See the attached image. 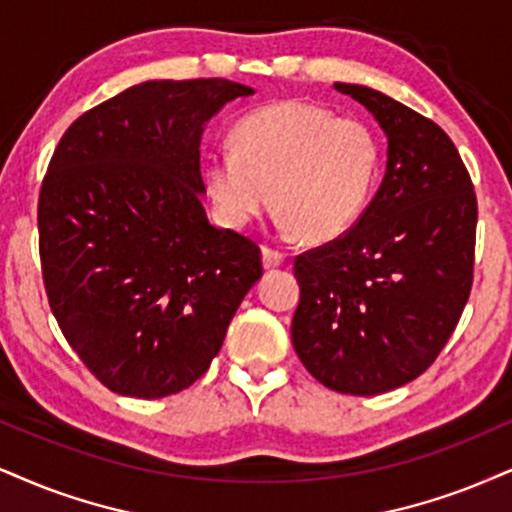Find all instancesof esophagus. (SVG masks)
<instances>
[{
  "label": "esophagus",
  "mask_w": 512,
  "mask_h": 512,
  "mask_svg": "<svg viewBox=\"0 0 512 512\" xmlns=\"http://www.w3.org/2000/svg\"><path fill=\"white\" fill-rule=\"evenodd\" d=\"M282 263H285V254H282V251L263 246V268L273 270V268H280Z\"/></svg>",
  "instance_id": "1"
}]
</instances>
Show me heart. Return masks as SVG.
<instances>
[{
    "instance_id": "heart-1",
    "label": "heart",
    "mask_w": 512,
    "mask_h": 512,
    "mask_svg": "<svg viewBox=\"0 0 512 512\" xmlns=\"http://www.w3.org/2000/svg\"><path fill=\"white\" fill-rule=\"evenodd\" d=\"M235 149L206 156L204 185L220 220L244 227L270 206L287 235L334 242L361 220L380 180V140L358 118L301 99L251 111Z\"/></svg>"
}]
</instances>
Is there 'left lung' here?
Here are the masks:
<instances>
[{
	"label": "left lung",
	"mask_w": 512,
	"mask_h": 512,
	"mask_svg": "<svg viewBox=\"0 0 512 512\" xmlns=\"http://www.w3.org/2000/svg\"><path fill=\"white\" fill-rule=\"evenodd\" d=\"M387 135V170L344 237L296 258L292 344L325 387L375 396L422 375L456 330L475 263L477 197L444 130L387 94L334 82Z\"/></svg>",
	"instance_id": "obj_1"
}]
</instances>
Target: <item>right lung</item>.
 Masks as SVG:
<instances>
[{
    "label": "right lung",
    "instance_id": "right-lung-1",
    "mask_svg": "<svg viewBox=\"0 0 512 512\" xmlns=\"http://www.w3.org/2000/svg\"><path fill=\"white\" fill-rule=\"evenodd\" d=\"M254 90L147 80L63 132L37 204L44 289L63 337L111 391L163 399L194 384L263 275L249 237L208 223L201 135Z\"/></svg>",
    "mask_w": 512,
    "mask_h": 512
}]
</instances>
